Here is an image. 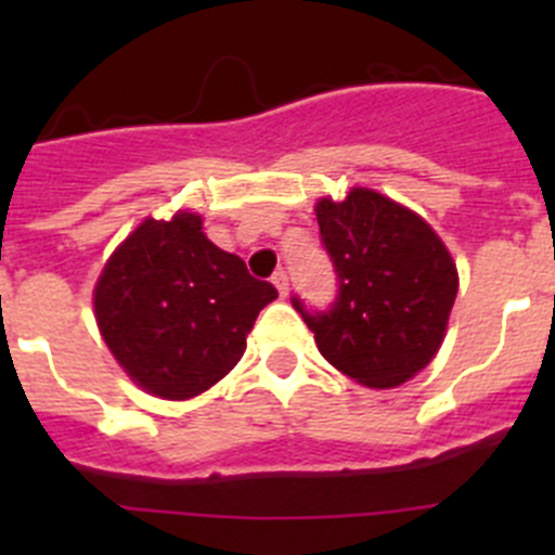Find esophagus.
Here are the masks:
<instances>
[{
  "mask_svg": "<svg viewBox=\"0 0 555 555\" xmlns=\"http://www.w3.org/2000/svg\"><path fill=\"white\" fill-rule=\"evenodd\" d=\"M272 283H274V288H278V294H281V297H286V294H288V274L286 272H274Z\"/></svg>",
  "mask_w": 555,
  "mask_h": 555,
  "instance_id": "esophagus-1",
  "label": "esophagus"
}]
</instances>
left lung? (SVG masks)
Returning a JSON list of instances; mask_svg holds the SVG:
<instances>
[{"label": "left lung", "mask_w": 555, "mask_h": 555, "mask_svg": "<svg viewBox=\"0 0 555 555\" xmlns=\"http://www.w3.org/2000/svg\"><path fill=\"white\" fill-rule=\"evenodd\" d=\"M338 294L327 311L292 306L322 356L358 384L391 389L425 370L442 345L459 272L423 217L372 189L317 203Z\"/></svg>", "instance_id": "obj_1"}]
</instances>
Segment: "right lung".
Instances as JSON below:
<instances>
[{
  "instance_id": "add662e5",
  "label": "right lung",
  "mask_w": 555,
  "mask_h": 555,
  "mask_svg": "<svg viewBox=\"0 0 555 555\" xmlns=\"http://www.w3.org/2000/svg\"><path fill=\"white\" fill-rule=\"evenodd\" d=\"M278 288L208 242L197 214L144 219L94 288L105 345L144 391L189 400L222 380Z\"/></svg>"
}]
</instances>
